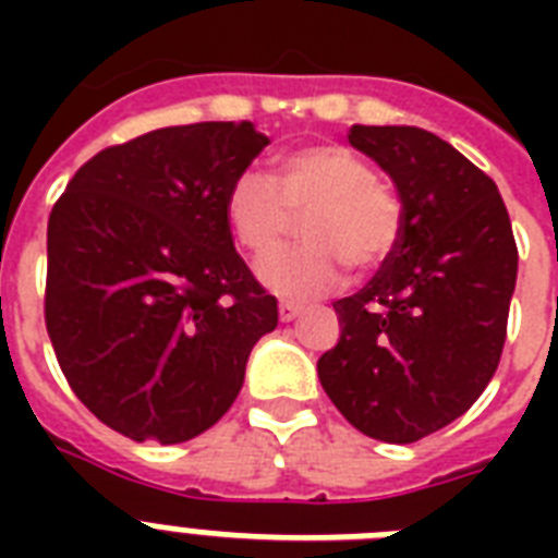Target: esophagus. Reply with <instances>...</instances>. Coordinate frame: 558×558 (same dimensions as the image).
<instances>
[{
  "mask_svg": "<svg viewBox=\"0 0 558 558\" xmlns=\"http://www.w3.org/2000/svg\"><path fill=\"white\" fill-rule=\"evenodd\" d=\"M278 315H280V322H283V324H287V322H295L298 315H301V306L289 304V301H280Z\"/></svg>",
  "mask_w": 558,
  "mask_h": 558,
  "instance_id": "34e87169",
  "label": "esophagus"
}]
</instances>
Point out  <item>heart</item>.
<instances>
[{
    "label": "heart",
    "instance_id": "obj_1",
    "mask_svg": "<svg viewBox=\"0 0 558 558\" xmlns=\"http://www.w3.org/2000/svg\"><path fill=\"white\" fill-rule=\"evenodd\" d=\"M304 245L260 266V280L289 301H310L339 287L341 263L353 271L388 260L402 234L397 193L376 182L365 156L344 144H310L271 165V182L243 173L226 193L231 234L252 257L287 240L292 217Z\"/></svg>",
    "mask_w": 558,
    "mask_h": 558
}]
</instances>
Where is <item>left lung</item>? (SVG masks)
I'll return each mask as SVG.
<instances>
[{"instance_id":"obj_1","label":"left lung","mask_w":558,"mask_h":558,"mask_svg":"<svg viewBox=\"0 0 558 558\" xmlns=\"http://www.w3.org/2000/svg\"><path fill=\"white\" fill-rule=\"evenodd\" d=\"M402 202V234L356 295L332 304L339 344L318 379L350 425L416 442L466 414L493 379L519 275L495 182L420 126H350Z\"/></svg>"}]
</instances>
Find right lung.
Instances as JSON below:
<instances>
[{"label": "right lung", "instance_id": "obj_1", "mask_svg": "<svg viewBox=\"0 0 558 558\" xmlns=\"http://www.w3.org/2000/svg\"><path fill=\"white\" fill-rule=\"evenodd\" d=\"M266 144L248 121L153 130L92 156L51 208L48 339L77 399L130 440L208 432L278 327L226 219Z\"/></svg>", "mask_w": 558, "mask_h": 558}]
</instances>
